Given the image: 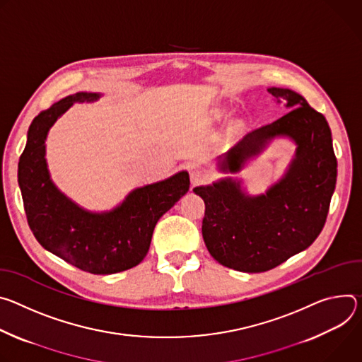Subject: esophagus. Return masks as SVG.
<instances>
[{"instance_id": "34e87169", "label": "esophagus", "mask_w": 362, "mask_h": 362, "mask_svg": "<svg viewBox=\"0 0 362 362\" xmlns=\"http://www.w3.org/2000/svg\"><path fill=\"white\" fill-rule=\"evenodd\" d=\"M207 180H209V174H207L204 170H202V168H194V170L191 171V182H192V185L202 184V182L207 181Z\"/></svg>"}]
</instances>
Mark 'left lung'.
Here are the masks:
<instances>
[{"label": "left lung", "mask_w": 362, "mask_h": 362, "mask_svg": "<svg viewBox=\"0 0 362 362\" xmlns=\"http://www.w3.org/2000/svg\"><path fill=\"white\" fill-rule=\"evenodd\" d=\"M267 92L289 112L240 139L220 156L218 167L237 173L270 139L288 136L296 153L285 177L256 197L246 195L231 178L194 188L206 204L202 230L210 255L247 273L270 270L315 242L327 221L338 171L325 116L291 89Z\"/></svg>", "instance_id": "obj_1"}]
</instances>
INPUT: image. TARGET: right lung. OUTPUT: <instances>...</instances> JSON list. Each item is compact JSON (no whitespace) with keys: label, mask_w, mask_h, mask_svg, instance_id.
<instances>
[{"label":"right lung","mask_w":362,"mask_h":362,"mask_svg":"<svg viewBox=\"0 0 362 362\" xmlns=\"http://www.w3.org/2000/svg\"><path fill=\"white\" fill-rule=\"evenodd\" d=\"M99 93L78 92L40 112L28 128L18 163V185L28 226L46 250L77 269L112 274L139 264L153 228L189 188L187 171L134 189L106 213H90L69 199L50 180L46 138L56 120L74 102H95Z\"/></svg>","instance_id":"add662e5"}]
</instances>
